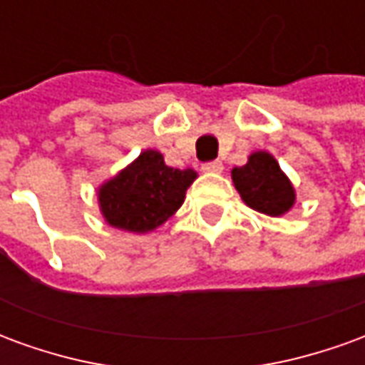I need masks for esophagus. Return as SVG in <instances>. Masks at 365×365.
<instances>
[{"mask_svg": "<svg viewBox=\"0 0 365 365\" xmlns=\"http://www.w3.org/2000/svg\"><path fill=\"white\" fill-rule=\"evenodd\" d=\"M201 170L209 172V174H219V172H222V162L221 160H211V162H205Z\"/></svg>", "mask_w": 365, "mask_h": 365, "instance_id": "esophagus-1", "label": "esophagus"}]
</instances>
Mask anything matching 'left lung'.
<instances>
[{"label":"left lung","mask_w":365,"mask_h":365,"mask_svg":"<svg viewBox=\"0 0 365 365\" xmlns=\"http://www.w3.org/2000/svg\"><path fill=\"white\" fill-rule=\"evenodd\" d=\"M232 182L246 205L269 217L287 213L295 203L293 185L268 152H254L248 164L235 168Z\"/></svg>","instance_id":"obj_1"}]
</instances>
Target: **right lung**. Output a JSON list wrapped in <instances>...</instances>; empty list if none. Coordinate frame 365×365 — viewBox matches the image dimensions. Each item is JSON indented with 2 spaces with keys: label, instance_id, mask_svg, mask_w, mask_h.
Listing matches in <instances>:
<instances>
[{
  "label": "right lung",
  "instance_id": "obj_1",
  "mask_svg": "<svg viewBox=\"0 0 365 365\" xmlns=\"http://www.w3.org/2000/svg\"><path fill=\"white\" fill-rule=\"evenodd\" d=\"M195 178L190 168H170L160 152L144 150L99 190L101 213L117 229L148 232L182 207L185 190Z\"/></svg>",
  "mask_w": 365,
  "mask_h": 365
}]
</instances>
